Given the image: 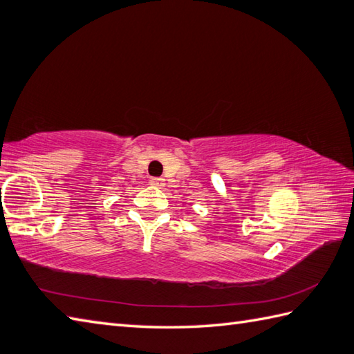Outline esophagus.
Instances as JSON below:
<instances>
[{"mask_svg":"<svg viewBox=\"0 0 354 354\" xmlns=\"http://www.w3.org/2000/svg\"><path fill=\"white\" fill-rule=\"evenodd\" d=\"M150 184L155 185V187H162L164 185V178H151Z\"/></svg>","mask_w":354,"mask_h":354,"instance_id":"esophagus-1","label":"esophagus"}]
</instances>
